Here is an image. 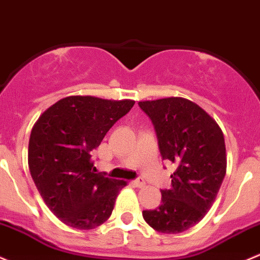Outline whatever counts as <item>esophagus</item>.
Instances as JSON below:
<instances>
[{"instance_id": "34e87169", "label": "esophagus", "mask_w": 260, "mask_h": 260, "mask_svg": "<svg viewBox=\"0 0 260 260\" xmlns=\"http://www.w3.org/2000/svg\"><path fill=\"white\" fill-rule=\"evenodd\" d=\"M133 184L136 185V187H138V188H142V187H144V184H146V183H144V180L142 179V178H137V179H135L133 180Z\"/></svg>"}]
</instances>
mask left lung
I'll return each mask as SVG.
<instances>
[{"mask_svg":"<svg viewBox=\"0 0 260 260\" xmlns=\"http://www.w3.org/2000/svg\"><path fill=\"white\" fill-rule=\"evenodd\" d=\"M154 125L162 159L177 166L172 187L162 189V204L143 210L157 232L177 234L203 219L226 171L225 143L217 122L192 101L182 97L138 102Z\"/></svg>","mask_w":260,"mask_h":260,"instance_id":"obj_1","label":"left lung"}]
</instances>
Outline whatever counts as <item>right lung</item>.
<instances>
[{
  "instance_id": "right-lung-1",
  "label": "right lung",
  "mask_w": 260,
  "mask_h": 260,
  "mask_svg": "<svg viewBox=\"0 0 260 260\" xmlns=\"http://www.w3.org/2000/svg\"><path fill=\"white\" fill-rule=\"evenodd\" d=\"M135 101L71 95L51 106L32 128L28 167L51 212L76 229L97 228L111 217L124 180L94 173L91 153Z\"/></svg>"
}]
</instances>
